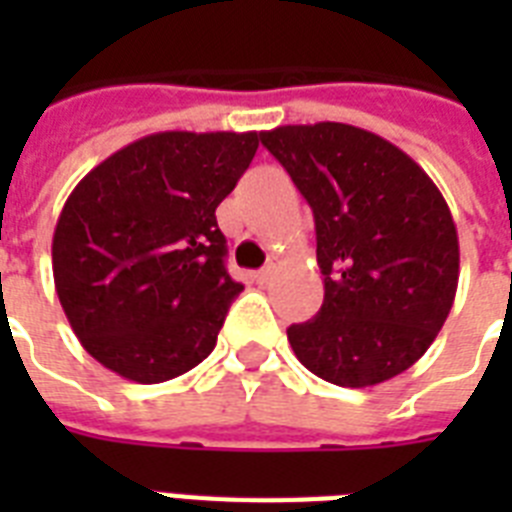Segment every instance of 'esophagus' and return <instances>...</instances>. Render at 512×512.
I'll use <instances>...</instances> for the list:
<instances>
[{
    "mask_svg": "<svg viewBox=\"0 0 512 512\" xmlns=\"http://www.w3.org/2000/svg\"><path fill=\"white\" fill-rule=\"evenodd\" d=\"M276 268H279V257H271V263H268V265H265V268H260V271L255 273V281L265 284V281L271 279L273 273H276Z\"/></svg>",
    "mask_w": 512,
    "mask_h": 512,
    "instance_id": "34e87169",
    "label": "esophagus"
}]
</instances>
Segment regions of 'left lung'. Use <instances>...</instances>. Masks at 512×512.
I'll use <instances>...</instances> for the list:
<instances>
[{"mask_svg": "<svg viewBox=\"0 0 512 512\" xmlns=\"http://www.w3.org/2000/svg\"><path fill=\"white\" fill-rule=\"evenodd\" d=\"M316 220L324 303L287 329L305 369L369 388L422 358L452 311L460 241L436 183L412 156L353 124L260 132Z\"/></svg>", "mask_w": 512, "mask_h": 512, "instance_id": "8db88e82", "label": "left lung"}]
</instances>
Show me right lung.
Returning <instances> with one entry per match:
<instances>
[{
    "label": "right lung",
    "instance_id": "1",
    "mask_svg": "<svg viewBox=\"0 0 512 512\" xmlns=\"http://www.w3.org/2000/svg\"><path fill=\"white\" fill-rule=\"evenodd\" d=\"M257 143V132H156L71 191L52 236L55 292L74 335L106 369L154 385L212 353L244 289L225 271L215 209Z\"/></svg>",
    "mask_w": 512,
    "mask_h": 512
}]
</instances>
